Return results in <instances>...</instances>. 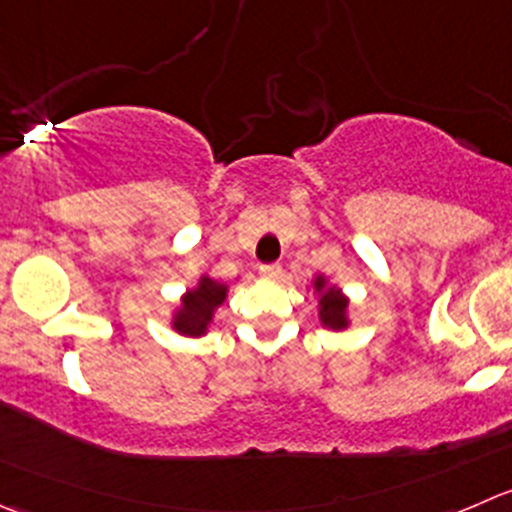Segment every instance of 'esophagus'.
I'll list each match as a JSON object with an SVG mask.
<instances>
[{"label":"esophagus","mask_w":512,"mask_h":512,"mask_svg":"<svg viewBox=\"0 0 512 512\" xmlns=\"http://www.w3.org/2000/svg\"><path fill=\"white\" fill-rule=\"evenodd\" d=\"M260 275L265 277V280H277V277L282 275V267L280 265H262Z\"/></svg>","instance_id":"34e87169"}]
</instances>
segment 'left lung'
Instances as JSON below:
<instances>
[{"instance_id":"8db88e82","label":"left lung","mask_w":512,"mask_h":512,"mask_svg":"<svg viewBox=\"0 0 512 512\" xmlns=\"http://www.w3.org/2000/svg\"><path fill=\"white\" fill-rule=\"evenodd\" d=\"M317 300V320L325 330L342 332L352 325V312H350V297L337 287L325 272L315 275L307 285Z\"/></svg>"}]
</instances>
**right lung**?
Returning a JSON list of instances; mask_svg holds the SVG:
<instances>
[{
    "instance_id": "right-lung-1",
    "label": "right lung",
    "mask_w": 512,
    "mask_h": 512,
    "mask_svg": "<svg viewBox=\"0 0 512 512\" xmlns=\"http://www.w3.org/2000/svg\"><path fill=\"white\" fill-rule=\"evenodd\" d=\"M230 285L202 272L192 287L180 295V302L170 312V327L182 337H202L212 330L217 310L225 305Z\"/></svg>"
}]
</instances>
